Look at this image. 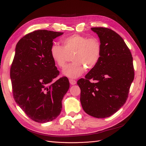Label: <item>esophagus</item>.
<instances>
[{
    "label": "esophagus",
    "mask_w": 146,
    "mask_h": 146,
    "mask_svg": "<svg viewBox=\"0 0 146 146\" xmlns=\"http://www.w3.org/2000/svg\"><path fill=\"white\" fill-rule=\"evenodd\" d=\"M69 83H70V85H76V84L77 83V82L76 80H72V79H70V80H69Z\"/></svg>",
    "instance_id": "esophagus-1"
}]
</instances>
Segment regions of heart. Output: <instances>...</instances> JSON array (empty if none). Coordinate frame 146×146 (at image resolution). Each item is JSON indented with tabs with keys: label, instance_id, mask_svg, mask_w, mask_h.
I'll use <instances>...</instances> for the list:
<instances>
[{
	"label": "heart",
	"instance_id": "1",
	"mask_svg": "<svg viewBox=\"0 0 146 146\" xmlns=\"http://www.w3.org/2000/svg\"><path fill=\"white\" fill-rule=\"evenodd\" d=\"M62 46L54 44L50 47L53 60L60 68L67 63L69 56L73 61L63 69V74L70 78L81 76L88 69H93L100 58L102 46L96 38H88L83 35L75 34L61 39Z\"/></svg>",
	"mask_w": 146,
	"mask_h": 146
}]
</instances>
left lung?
<instances>
[{
	"mask_svg": "<svg viewBox=\"0 0 146 146\" xmlns=\"http://www.w3.org/2000/svg\"><path fill=\"white\" fill-rule=\"evenodd\" d=\"M91 30L100 39V58L77 85L85 113L105 118L117 111L127 99L135 76L133 58L123 39L114 31L104 27H92Z\"/></svg>",
	"mask_w": 146,
	"mask_h": 146,
	"instance_id": "1",
	"label": "left lung"
}]
</instances>
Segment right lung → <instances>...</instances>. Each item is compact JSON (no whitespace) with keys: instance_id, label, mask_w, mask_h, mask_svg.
I'll list each match as a JSON object with an SVG mask.
<instances>
[{"instance_id":"obj_1","label":"right lung","mask_w":146,"mask_h":146,"mask_svg":"<svg viewBox=\"0 0 146 146\" xmlns=\"http://www.w3.org/2000/svg\"><path fill=\"white\" fill-rule=\"evenodd\" d=\"M63 34L39 30L17 43L11 66L10 78L16 104L33 121H52L62 110V100L69 88L67 77L55 82L59 75L50 55L53 40Z\"/></svg>"}]
</instances>
